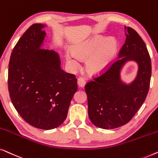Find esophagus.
<instances>
[{"instance_id":"1","label":"esophagus","mask_w":158,"mask_h":158,"mask_svg":"<svg viewBox=\"0 0 158 158\" xmlns=\"http://www.w3.org/2000/svg\"><path fill=\"white\" fill-rule=\"evenodd\" d=\"M77 84H78V86H79V87L83 88V87H84V86H85L86 82H85V81H84V79L79 78L78 79H77Z\"/></svg>"}]
</instances>
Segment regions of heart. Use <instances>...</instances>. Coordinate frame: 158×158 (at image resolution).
I'll return each instance as SVG.
<instances>
[{
  "label": "heart",
  "instance_id": "b5f03b06",
  "mask_svg": "<svg viewBox=\"0 0 158 158\" xmlns=\"http://www.w3.org/2000/svg\"><path fill=\"white\" fill-rule=\"evenodd\" d=\"M118 44L114 39L94 35L72 44L70 47L72 55H66V59L71 67L76 68L79 61H85L86 72L89 74L99 75L107 69L116 57Z\"/></svg>",
  "mask_w": 158,
  "mask_h": 158
}]
</instances>
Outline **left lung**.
<instances>
[{
	"mask_svg": "<svg viewBox=\"0 0 158 158\" xmlns=\"http://www.w3.org/2000/svg\"><path fill=\"white\" fill-rule=\"evenodd\" d=\"M124 29L125 43L118 59L85 86L89 117L104 130L129 123L145 102L150 88L152 67L145 42L133 28L124 26ZM128 61L137 63L139 69L134 80L127 84L121 79V71Z\"/></svg>",
	"mask_w": 158,
	"mask_h": 158,
	"instance_id": "left-lung-1",
	"label": "left lung"
}]
</instances>
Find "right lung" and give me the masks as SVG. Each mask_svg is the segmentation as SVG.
I'll return each instance as SVG.
<instances>
[{
  "label": "right lung",
  "mask_w": 158,
  "mask_h": 158,
  "mask_svg": "<svg viewBox=\"0 0 158 158\" xmlns=\"http://www.w3.org/2000/svg\"><path fill=\"white\" fill-rule=\"evenodd\" d=\"M46 25L35 23L13 48L8 65V91L22 118L41 130L61 125L77 91L74 74L64 72L58 53L43 49Z\"/></svg>",
  "instance_id": "add662e5"
}]
</instances>
